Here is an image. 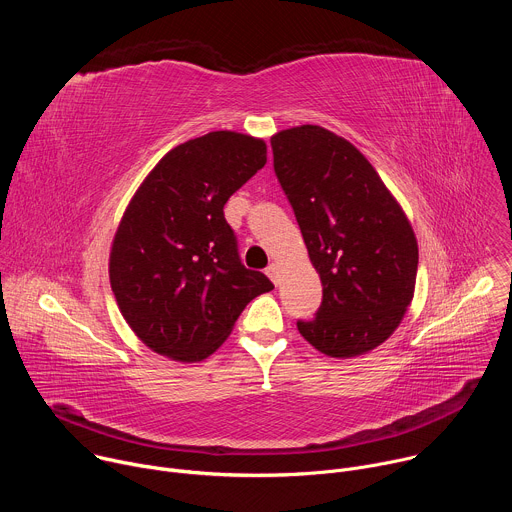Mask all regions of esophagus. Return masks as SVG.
<instances>
[{"label": "esophagus", "mask_w": 512, "mask_h": 512, "mask_svg": "<svg viewBox=\"0 0 512 512\" xmlns=\"http://www.w3.org/2000/svg\"><path fill=\"white\" fill-rule=\"evenodd\" d=\"M267 275H269V279L277 285V283H279V277H281V267H279L277 263H271V265L267 267Z\"/></svg>", "instance_id": "34e87169"}]
</instances>
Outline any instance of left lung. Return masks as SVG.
<instances>
[{"mask_svg": "<svg viewBox=\"0 0 512 512\" xmlns=\"http://www.w3.org/2000/svg\"><path fill=\"white\" fill-rule=\"evenodd\" d=\"M271 148L322 281V306L298 330L326 356L367 354L397 330L415 294L419 249L409 218L348 139L298 125L277 131Z\"/></svg>", "mask_w": 512, "mask_h": 512, "instance_id": "left-lung-1", "label": "left lung"}]
</instances>
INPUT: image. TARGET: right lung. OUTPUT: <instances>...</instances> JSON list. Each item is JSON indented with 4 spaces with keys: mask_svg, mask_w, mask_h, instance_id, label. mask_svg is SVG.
Segmentation results:
<instances>
[{
    "mask_svg": "<svg viewBox=\"0 0 512 512\" xmlns=\"http://www.w3.org/2000/svg\"><path fill=\"white\" fill-rule=\"evenodd\" d=\"M265 162L263 139L210 131L170 150L129 200L109 279L121 316L154 352L178 362L208 358L245 306L273 289L241 263L223 212Z\"/></svg>",
    "mask_w": 512,
    "mask_h": 512,
    "instance_id": "1",
    "label": "right lung"
}]
</instances>
